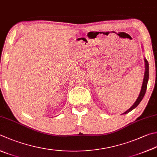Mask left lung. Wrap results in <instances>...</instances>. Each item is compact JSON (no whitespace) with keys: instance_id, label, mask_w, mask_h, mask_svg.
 Masks as SVG:
<instances>
[{"instance_id":"8db88e82","label":"left lung","mask_w":157,"mask_h":157,"mask_svg":"<svg viewBox=\"0 0 157 157\" xmlns=\"http://www.w3.org/2000/svg\"><path fill=\"white\" fill-rule=\"evenodd\" d=\"M144 62H145V72H144V78L143 80V83H142V86H141V89L140 93V95H139L137 99L136 100V101L133 105H132L131 108H129L128 110L125 111L124 113H123V114H126L129 113L130 111H131L132 110H133L135 108L137 107L138 105L141 102V100H142L143 98L144 97L145 94H146V89H147V82H148V79H149V64L148 62H147V59L146 58H144Z\"/></svg>"}]
</instances>
